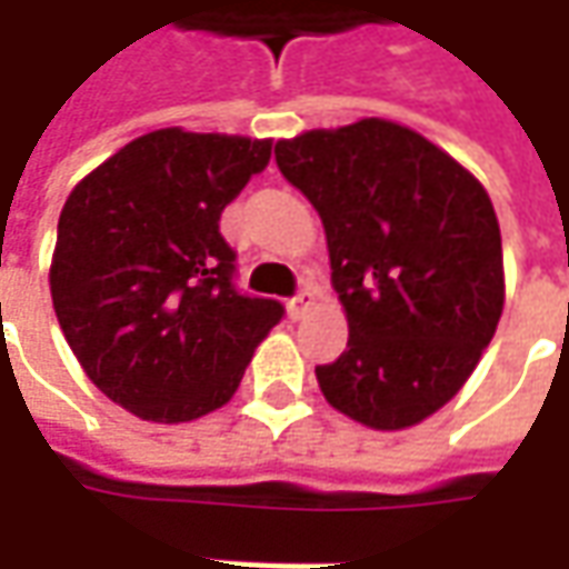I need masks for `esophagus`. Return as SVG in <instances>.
I'll use <instances>...</instances> for the list:
<instances>
[{
    "label": "esophagus",
    "mask_w": 569,
    "mask_h": 569,
    "mask_svg": "<svg viewBox=\"0 0 569 569\" xmlns=\"http://www.w3.org/2000/svg\"><path fill=\"white\" fill-rule=\"evenodd\" d=\"M313 303H317V295H313V288H303L300 295L288 300V317L295 319V322H297V319H303L307 313H310V310H313Z\"/></svg>",
    "instance_id": "esophagus-1"
}]
</instances>
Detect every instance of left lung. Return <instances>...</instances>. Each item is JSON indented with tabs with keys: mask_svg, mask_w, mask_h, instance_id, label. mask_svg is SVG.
<instances>
[{
	"mask_svg": "<svg viewBox=\"0 0 569 569\" xmlns=\"http://www.w3.org/2000/svg\"><path fill=\"white\" fill-rule=\"evenodd\" d=\"M319 211L348 351L317 367L326 402L373 430L421 425L466 386L503 313L491 196L456 158L392 120L274 144Z\"/></svg>",
	"mask_w": 569,
	"mask_h": 569,
	"instance_id": "8db88e82",
	"label": "left lung"
}]
</instances>
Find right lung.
Instances as JSON below:
<instances>
[{
    "label": "right lung",
    "mask_w": 569,
    "mask_h": 569,
    "mask_svg": "<svg viewBox=\"0 0 569 569\" xmlns=\"http://www.w3.org/2000/svg\"><path fill=\"white\" fill-rule=\"evenodd\" d=\"M272 139L154 129L78 183L59 214L50 295L62 336L107 399L183 425L230 402L284 307L233 288L218 221Z\"/></svg>",
    "instance_id": "add662e5"
}]
</instances>
